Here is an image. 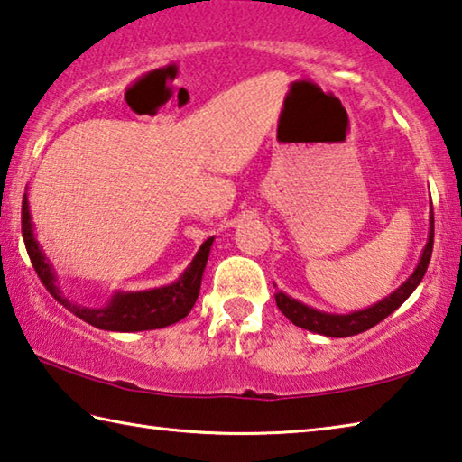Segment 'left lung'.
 <instances>
[{
    "label": "left lung",
    "instance_id": "8db88e82",
    "mask_svg": "<svg viewBox=\"0 0 462 462\" xmlns=\"http://www.w3.org/2000/svg\"><path fill=\"white\" fill-rule=\"evenodd\" d=\"M432 245H434V214L430 212L429 240H426V246L422 250L420 260H418L414 273L410 274L396 291L390 292L388 297L377 300V303H374L367 309H359V311L346 313V315L325 313V311H319V309L300 303V300L289 297L287 292L282 291H276L274 295L276 307H279L282 315L291 319L297 327H303L307 331L325 335V337H349V335L364 333L396 311V309L416 291L418 284H420V281L424 279L426 268H429L430 256H432Z\"/></svg>",
    "mask_w": 462,
    "mask_h": 462
}]
</instances>
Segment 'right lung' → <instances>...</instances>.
Instances as JSON below:
<instances>
[{
    "instance_id": "obj_1",
    "label": "right lung",
    "mask_w": 462,
    "mask_h": 462,
    "mask_svg": "<svg viewBox=\"0 0 462 462\" xmlns=\"http://www.w3.org/2000/svg\"><path fill=\"white\" fill-rule=\"evenodd\" d=\"M22 234L32 264L36 268L40 281L50 291V295L69 309L70 313L82 319V321H87L88 325L97 327V329L121 333L162 329V327L181 321L191 311V307L196 305L199 287H202V276L209 256V248L214 245V236L208 238L199 246L189 266L180 274V279L175 282L149 291H116L105 307L92 309L72 303V300L64 297L60 287H58L54 266L50 264L44 250H42L40 242L36 240V234H33L28 194L23 196L22 202Z\"/></svg>"
}]
</instances>
